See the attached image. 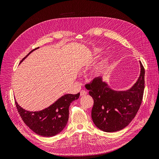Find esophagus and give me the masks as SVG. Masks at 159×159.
<instances>
[{
    "mask_svg": "<svg viewBox=\"0 0 159 159\" xmlns=\"http://www.w3.org/2000/svg\"><path fill=\"white\" fill-rule=\"evenodd\" d=\"M86 94H87V91H85V90H81V91H80V95H81V96L85 95H86Z\"/></svg>",
    "mask_w": 159,
    "mask_h": 159,
    "instance_id": "34e87169",
    "label": "esophagus"
}]
</instances>
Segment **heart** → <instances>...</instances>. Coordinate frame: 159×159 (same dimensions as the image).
Masks as SVG:
<instances>
[{
  "mask_svg": "<svg viewBox=\"0 0 159 159\" xmlns=\"http://www.w3.org/2000/svg\"><path fill=\"white\" fill-rule=\"evenodd\" d=\"M104 64H102V66H99V68L97 69V71L98 72H100V71H102V70H103V69L104 68Z\"/></svg>",
  "mask_w": 159,
  "mask_h": 159,
  "instance_id": "heart-1",
  "label": "heart"
}]
</instances>
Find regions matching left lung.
<instances>
[{
  "mask_svg": "<svg viewBox=\"0 0 159 159\" xmlns=\"http://www.w3.org/2000/svg\"><path fill=\"white\" fill-rule=\"evenodd\" d=\"M140 76L133 88L126 91L110 89L100 77L85 85L93 99L91 117L96 127L105 132L126 127L140 108L145 89V68L140 62Z\"/></svg>",
  "mask_w": 159,
  "mask_h": 159,
  "instance_id": "8db88e82",
  "label": "left lung"
}]
</instances>
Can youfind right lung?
<instances>
[{
    "mask_svg": "<svg viewBox=\"0 0 159 159\" xmlns=\"http://www.w3.org/2000/svg\"><path fill=\"white\" fill-rule=\"evenodd\" d=\"M32 50L20 61L22 62ZM80 93L66 94L51 105L50 107L40 111H28L22 109L14 101L18 112L22 121L35 133L42 137L54 136L60 133L66 127L69 118V107L70 103L79 98Z\"/></svg>",
    "mask_w": 159,
    "mask_h": 159,
    "instance_id": "1",
    "label": "right lung"
}]
</instances>
